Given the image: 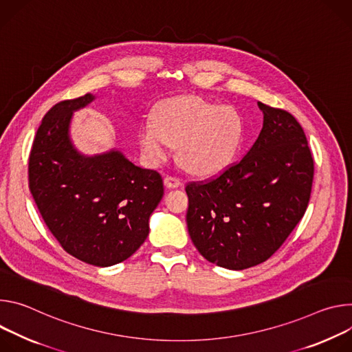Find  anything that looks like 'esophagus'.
Wrapping results in <instances>:
<instances>
[{"mask_svg": "<svg viewBox=\"0 0 352 352\" xmlns=\"http://www.w3.org/2000/svg\"><path fill=\"white\" fill-rule=\"evenodd\" d=\"M164 182H165V186L169 188H176V187L182 186V180L173 175H168Z\"/></svg>", "mask_w": 352, "mask_h": 352, "instance_id": "34e87169", "label": "esophagus"}]
</instances>
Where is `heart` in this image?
I'll return each instance as SVG.
<instances>
[{"mask_svg":"<svg viewBox=\"0 0 352 352\" xmlns=\"http://www.w3.org/2000/svg\"><path fill=\"white\" fill-rule=\"evenodd\" d=\"M243 119L232 106H218L197 96L165 100L140 129V145L152 164H161L179 144L184 166L196 175L223 169L236 153Z\"/></svg>","mask_w":352,"mask_h":352,"instance_id":"b5f03b06","label":"heart"}]
</instances>
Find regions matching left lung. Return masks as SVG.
<instances>
[{
  "label": "left lung",
  "instance_id": "obj_1",
  "mask_svg": "<svg viewBox=\"0 0 352 352\" xmlns=\"http://www.w3.org/2000/svg\"><path fill=\"white\" fill-rule=\"evenodd\" d=\"M263 129L218 175L188 182V235L210 263L230 270L274 254L305 215L315 162L303 129L287 110L258 102Z\"/></svg>",
  "mask_w": 352,
  "mask_h": 352
}]
</instances>
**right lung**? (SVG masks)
Returning <instances> with one entry per match:
<instances>
[{
	"instance_id": "obj_1",
	"label": "right lung",
	"mask_w": 352,
	"mask_h": 352,
	"mask_svg": "<svg viewBox=\"0 0 352 352\" xmlns=\"http://www.w3.org/2000/svg\"><path fill=\"white\" fill-rule=\"evenodd\" d=\"M92 99L87 94L61 100L46 113L29 153L28 177L37 210L63 249L107 267L127 260L146 239L164 180L117 151L85 158L74 149L71 114Z\"/></svg>"
}]
</instances>
